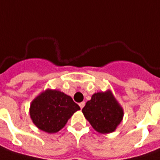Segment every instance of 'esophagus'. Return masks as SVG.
Returning a JSON list of instances; mask_svg holds the SVG:
<instances>
[{"instance_id": "esophagus-1", "label": "esophagus", "mask_w": 160, "mask_h": 160, "mask_svg": "<svg viewBox=\"0 0 160 160\" xmlns=\"http://www.w3.org/2000/svg\"><path fill=\"white\" fill-rule=\"evenodd\" d=\"M79 105H80V109H82V108H83V107H84V106H85V102H80V103H79Z\"/></svg>"}]
</instances>
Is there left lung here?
<instances>
[{
	"label": "left lung",
	"instance_id": "obj_1",
	"mask_svg": "<svg viewBox=\"0 0 160 160\" xmlns=\"http://www.w3.org/2000/svg\"><path fill=\"white\" fill-rule=\"evenodd\" d=\"M82 112L94 129L101 133H112L121 122L124 112L111 90L95 93L88 101Z\"/></svg>",
	"mask_w": 160,
	"mask_h": 160
}]
</instances>
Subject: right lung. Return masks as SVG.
Segmentation results:
<instances>
[{
    "label": "right lung",
    "mask_w": 160,
    "mask_h": 160,
    "mask_svg": "<svg viewBox=\"0 0 160 160\" xmlns=\"http://www.w3.org/2000/svg\"><path fill=\"white\" fill-rule=\"evenodd\" d=\"M80 109L72 98L63 92L47 89L32 102L30 116L39 129L53 134L62 129Z\"/></svg>",
    "instance_id": "1"
}]
</instances>
